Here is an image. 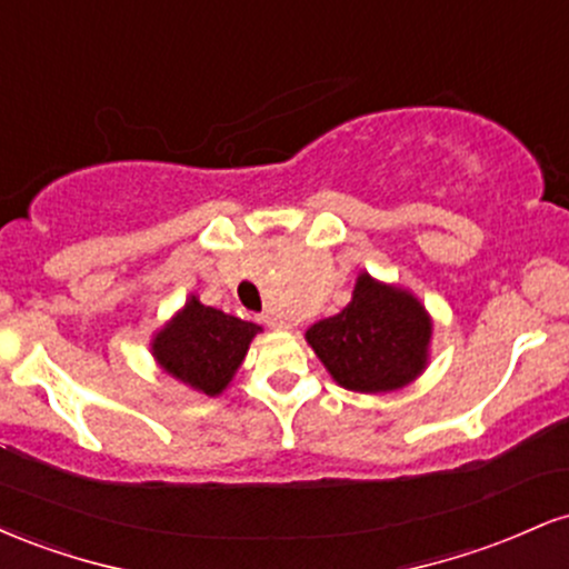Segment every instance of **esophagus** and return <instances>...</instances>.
I'll return each mask as SVG.
<instances>
[{
  "label": "esophagus",
  "instance_id": "obj_1",
  "mask_svg": "<svg viewBox=\"0 0 569 569\" xmlns=\"http://www.w3.org/2000/svg\"><path fill=\"white\" fill-rule=\"evenodd\" d=\"M262 321H264L267 326H283V323L278 321V316H272V312H264V316H262Z\"/></svg>",
  "mask_w": 569,
  "mask_h": 569
}]
</instances>
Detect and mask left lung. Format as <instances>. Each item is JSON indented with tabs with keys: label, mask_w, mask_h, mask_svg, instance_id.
Returning <instances> with one entry per match:
<instances>
[{
	"label": "left lung",
	"mask_w": 569,
	"mask_h": 569,
	"mask_svg": "<svg viewBox=\"0 0 569 569\" xmlns=\"http://www.w3.org/2000/svg\"><path fill=\"white\" fill-rule=\"evenodd\" d=\"M433 323L415 293L361 272L350 305L307 329L337 385L356 393H390L415 382L428 367Z\"/></svg>",
	"instance_id": "obj_1"
}]
</instances>
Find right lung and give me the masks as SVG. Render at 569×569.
<instances>
[{
  "label": "right lung",
  "mask_w": 569,
  "mask_h": 569,
  "mask_svg": "<svg viewBox=\"0 0 569 569\" xmlns=\"http://www.w3.org/2000/svg\"><path fill=\"white\" fill-rule=\"evenodd\" d=\"M259 331L262 326L240 321L217 307H206L192 293L154 335L152 356L173 380L189 385L198 393L219 396L232 382L248 345Z\"/></svg>",
  "instance_id": "right-lung-1"
}]
</instances>
